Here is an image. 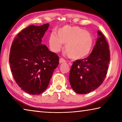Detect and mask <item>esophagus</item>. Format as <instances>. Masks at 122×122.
Segmentation results:
<instances>
[{
  "label": "esophagus",
  "instance_id": "esophagus-1",
  "mask_svg": "<svg viewBox=\"0 0 122 122\" xmlns=\"http://www.w3.org/2000/svg\"><path fill=\"white\" fill-rule=\"evenodd\" d=\"M66 61L65 60V59L63 58H60V60H59V62L60 63H63V62H66Z\"/></svg>",
  "mask_w": 122,
  "mask_h": 122
}]
</instances>
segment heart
Here are the masks:
<instances>
[{
    "label": "heart",
    "mask_w": 122,
    "mask_h": 122,
    "mask_svg": "<svg viewBox=\"0 0 122 122\" xmlns=\"http://www.w3.org/2000/svg\"><path fill=\"white\" fill-rule=\"evenodd\" d=\"M58 36L51 33L49 45L53 51H58L66 44V51L72 59L83 58L90 52L93 44V39L90 33L78 27L65 26L58 30Z\"/></svg>",
    "instance_id": "heart-1"
}]
</instances>
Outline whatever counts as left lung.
Returning <instances> with one entry per match:
<instances>
[{
    "mask_svg": "<svg viewBox=\"0 0 122 122\" xmlns=\"http://www.w3.org/2000/svg\"><path fill=\"white\" fill-rule=\"evenodd\" d=\"M98 37L92 52L72 65L69 79L71 87L77 94H86L96 89L106 78L110 60L106 36L98 30Z\"/></svg>",
    "mask_w": 122,
    "mask_h": 122,
    "instance_id": "left-lung-1",
    "label": "left lung"
}]
</instances>
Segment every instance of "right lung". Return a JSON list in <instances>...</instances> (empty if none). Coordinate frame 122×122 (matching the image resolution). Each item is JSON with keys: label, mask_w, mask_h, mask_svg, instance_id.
Segmentation results:
<instances>
[{"label": "right lung", "mask_w": 122, "mask_h": 122, "mask_svg": "<svg viewBox=\"0 0 122 122\" xmlns=\"http://www.w3.org/2000/svg\"><path fill=\"white\" fill-rule=\"evenodd\" d=\"M49 27L30 25L16 35L10 49L9 62L12 76L22 90L39 95L48 87L59 57L42 44Z\"/></svg>", "instance_id": "obj_1"}]
</instances>
